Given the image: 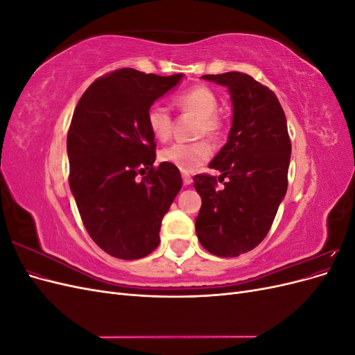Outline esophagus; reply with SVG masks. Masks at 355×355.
Segmentation results:
<instances>
[{"label": "esophagus", "instance_id": "34e87169", "mask_svg": "<svg viewBox=\"0 0 355 355\" xmlns=\"http://www.w3.org/2000/svg\"><path fill=\"white\" fill-rule=\"evenodd\" d=\"M182 180H184V185H185V187H188V185L192 184V178H191L189 175H187V173H182Z\"/></svg>", "mask_w": 355, "mask_h": 355}]
</instances>
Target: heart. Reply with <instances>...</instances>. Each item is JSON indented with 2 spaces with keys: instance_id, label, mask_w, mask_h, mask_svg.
Listing matches in <instances>:
<instances>
[{
  "instance_id": "b5f03b06",
  "label": "heart",
  "mask_w": 355,
  "mask_h": 355,
  "mask_svg": "<svg viewBox=\"0 0 355 355\" xmlns=\"http://www.w3.org/2000/svg\"><path fill=\"white\" fill-rule=\"evenodd\" d=\"M176 108L182 112H188L198 116L197 137H218L222 130L220 118L214 114L218 110V96L207 85H196L189 90L180 93L175 99ZM146 124L149 132L159 142L168 141L173 130L171 114L164 105L154 103L146 112ZM211 155V148L206 141H197L192 144H173L159 153L163 163L175 166L184 173L196 171Z\"/></svg>"
}]
</instances>
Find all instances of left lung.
Masks as SVG:
<instances>
[{
	"mask_svg": "<svg viewBox=\"0 0 355 355\" xmlns=\"http://www.w3.org/2000/svg\"><path fill=\"white\" fill-rule=\"evenodd\" d=\"M201 78L228 87L234 114L228 142L209 164L222 171L219 182H229L218 189L214 176H194L201 197L196 232L207 252L235 257L271 230L287 191L292 144L284 111L266 85L235 71Z\"/></svg>",
	"mask_w": 355,
	"mask_h": 355,
	"instance_id": "8db88e82",
	"label": "left lung"
}]
</instances>
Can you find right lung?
Here are the masks:
<instances>
[{"label": "right lung", "instance_id": "obj_1", "mask_svg": "<svg viewBox=\"0 0 355 355\" xmlns=\"http://www.w3.org/2000/svg\"><path fill=\"white\" fill-rule=\"evenodd\" d=\"M182 75L116 69L93 81L73 111L69 187L92 240L118 259L157 249L161 220L182 188L179 168L154 167L157 145L146 124L149 106ZM137 174L146 176L139 181Z\"/></svg>", "mask_w": 355, "mask_h": 355}]
</instances>
